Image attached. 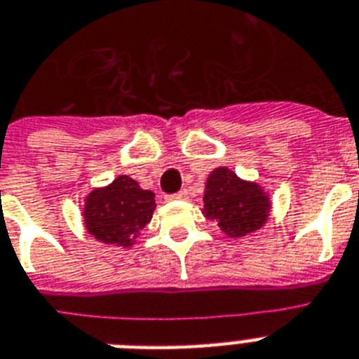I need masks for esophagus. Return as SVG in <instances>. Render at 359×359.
<instances>
[{
    "mask_svg": "<svg viewBox=\"0 0 359 359\" xmlns=\"http://www.w3.org/2000/svg\"><path fill=\"white\" fill-rule=\"evenodd\" d=\"M168 201H186V198H188V191H184V189H182V191H179V194H171V195H168Z\"/></svg>",
    "mask_w": 359,
    "mask_h": 359,
    "instance_id": "esophagus-1",
    "label": "esophagus"
}]
</instances>
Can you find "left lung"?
Masks as SVG:
<instances>
[{
	"label": "left lung",
	"instance_id": "1",
	"mask_svg": "<svg viewBox=\"0 0 359 359\" xmlns=\"http://www.w3.org/2000/svg\"><path fill=\"white\" fill-rule=\"evenodd\" d=\"M204 217L230 237H245L264 226L270 215V197L257 182L239 179L228 168L210 173L204 188Z\"/></svg>",
	"mask_w": 359,
	"mask_h": 359
}]
</instances>
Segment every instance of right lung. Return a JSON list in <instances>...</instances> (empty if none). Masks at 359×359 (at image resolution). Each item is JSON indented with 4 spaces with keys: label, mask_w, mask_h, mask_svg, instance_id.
<instances>
[{
    "label": "right lung",
    "mask_w": 359,
    "mask_h": 359,
    "mask_svg": "<svg viewBox=\"0 0 359 359\" xmlns=\"http://www.w3.org/2000/svg\"><path fill=\"white\" fill-rule=\"evenodd\" d=\"M155 194L137 180L120 175L105 188L93 189L83 204V224L96 241L105 245H135L155 212Z\"/></svg>",
    "instance_id": "1"
}]
</instances>
